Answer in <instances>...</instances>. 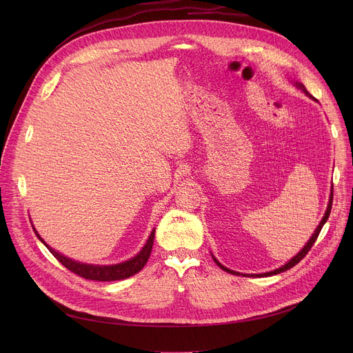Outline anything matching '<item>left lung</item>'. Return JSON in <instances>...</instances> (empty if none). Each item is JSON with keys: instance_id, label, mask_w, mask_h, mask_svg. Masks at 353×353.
I'll list each match as a JSON object with an SVG mask.
<instances>
[{"instance_id": "8db88e82", "label": "left lung", "mask_w": 353, "mask_h": 353, "mask_svg": "<svg viewBox=\"0 0 353 353\" xmlns=\"http://www.w3.org/2000/svg\"><path fill=\"white\" fill-rule=\"evenodd\" d=\"M294 85L298 87L299 90H302L305 94L307 96V97H310L312 100H314V101H318L316 99H314L313 96H310V92L306 90V87L302 84V83H298V81H294ZM332 200H333V188H332V192H330V197H329V205H327V209H326V212H325V216L322 217V220H321V223H319V226L316 228V230H314V233L312 234V237L307 240V243L305 245V248L296 254L294 257H292L290 261L286 263V265H283L282 268H279V269H276V270H272V272H268V273H261V274H254V276H272V274H277V273H282V272H285V270H289L290 268H293L294 265H298L302 259L307 254V252L312 249V246H313V243L316 242V239H318V236H319V233H321V230H322V228H323V225L326 223V220H327V217H329V214H330V209H332ZM213 261L216 262V265L220 268V269H223L225 272H228V273H233V274H239L237 272H233V270H230V269H228V268H225L223 265H220L219 262H217V259H214V256H213ZM243 276H248V274H243ZM253 276V274H252Z\"/></svg>"}]
</instances>
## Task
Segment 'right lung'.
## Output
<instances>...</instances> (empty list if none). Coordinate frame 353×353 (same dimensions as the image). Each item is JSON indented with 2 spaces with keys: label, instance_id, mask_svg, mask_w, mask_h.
<instances>
[{
  "label": "right lung",
  "instance_id": "add662e5",
  "mask_svg": "<svg viewBox=\"0 0 353 353\" xmlns=\"http://www.w3.org/2000/svg\"><path fill=\"white\" fill-rule=\"evenodd\" d=\"M37 237H39L41 242L48 248V250L52 253V256L57 259V261L65 266L68 270H71L72 273H76L84 279L88 281H99V282H113V281H121V279H127V277L136 274L137 272H140L144 265L147 263L148 257H150L152 253V248H153V242H154V232L156 229H153V232L148 236V240L145 242L144 248L132 259L128 261L119 263V265H110V266H100V265H87V263H81L77 261H72V259L59 253L57 250L51 249L44 240L40 237L39 232L34 229Z\"/></svg>",
  "mask_w": 353,
  "mask_h": 353
}]
</instances>
